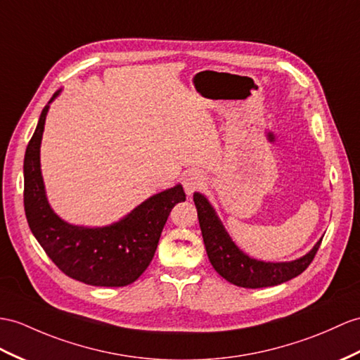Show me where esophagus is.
<instances>
[{
  "label": "esophagus",
  "instance_id": "1",
  "mask_svg": "<svg viewBox=\"0 0 360 360\" xmlns=\"http://www.w3.org/2000/svg\"><path fill=\"white\" fill-rule=\"evenodd\" d=\"M205 183H206L205 175L195 169H189L183 174V188H185L188 195H191L192 192L198 191L201 186L205 185Z\"/></svg>",
  "mask_w": 360,
  "mask_h": 360
}]
</instances>
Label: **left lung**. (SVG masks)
Segmentation results:
<instances>
[{
  "instance_id": "obj_1",
  "label": "left lung",
  "mask_w": 360,
  "mask_h": 360,
  "mask_svg": "<svg viewBox=\"0 0 360 360\" xmlns=\"http://www.w3.org/2000/svg\"><path fill=\"white\" fill-rule=\"evenodd\" d=\"M194 203L210 264L226 281L238 287L259 288L283 284L301 275L310 266L321 246L322 238L304 257L287 262H266L250 258L232 241L231 235L226 232L220 218L205 195L195 192Z\"/></svg>"
}]
</instances>
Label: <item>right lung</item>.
Instances as JSON below:
<instances>
[{"label":"right lung","mask_w":360,"mask_h":360,"mask_svg":"<svg viewBox=\"0 0 360 360\" xmlns=\"http://www.w3.org/2000/svg\"><path fill=\"white\" fill-rule=\"evenodd\" d=\"M49 108L44 107L24 155V209L30 231L58 269L76 281L96 287L134 283L150 266L171 209L186 200L185 191L181 185L162 191L110 226L64 221L49 205L41 174L39 148Z\"/></svg>","instance_id":"add662e5"}]
</instances>
